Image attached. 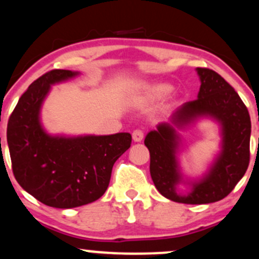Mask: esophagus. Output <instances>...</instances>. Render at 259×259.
<instances>
[{
    "label": "esophagus",
    "instance_id": "1",
    "mask_svg": "<svg viewBox=\"0 0 259 259\" xmlns=\"http://www.w3.org/2000/svg\"><path fill=\"white\" fill-rule=\"evenodd\" d=\"M143 139V132L142 130H135V132L133 133V140L134 142H141Z\"/></svg>",
    "mask_w": 259,
    "mask_h": 259
}]
</instances>
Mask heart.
<instances>
[{"instance_id":"obj_1","label":"heart","mask_w":259,"mask_h":259,"mask_svg":"<svg viewBox=\"0 0 259 259\" xmlns=\"http://www.w3.org/2000/svg\"><path fill=\"white\" fill-rule=\"evenodd\" d=\"M170 85L166 83H141L140 84V96L145 101H157L167 94Z\"/></svg>"}]
</instances>
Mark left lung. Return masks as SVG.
<instances>
[{
    "label": "left lung",
    "mask_w": 259,
    "mask_h": 259,
    "mask_svg": "<svg viewBox=\"0 0 259 259\" xmlns=\"http://www.w3.org/2000/svg\"><path fill=\"white\" fill-rule=\"evenodd\" d=\"M200 78L198 99L181 105L170 123H160L145 139L151 155L149 171L163 197L182 204H210L226 198L242 179L250 163L251 119L238 93L210 68H197ZM199 117H211L221 126V151L206 173L198 180H183L177 154L180 147L177 130ZM186 183L190 192L180 195L177 187Z\"/></svg>",
    "instance_id": "1"
}]
</instances>
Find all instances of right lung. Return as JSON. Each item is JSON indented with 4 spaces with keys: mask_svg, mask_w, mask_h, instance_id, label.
Returning a JSON list of instances; mask_svg holds the SVG:
<instances>
[{
    "mask_svg": "<svg viewBox=\"0 0 259 259\" xmlns=\"http://www.w3.org/2000/svg\"><path fill=\"white\" fill-rule=\"evenodd\" d=\"M79 72L53 70L36 79L11 114L7 142L15 180L45 205L71 208L104 195L112 167L132 145L129 133L113 135H51L40 123V108L52 85Z\"/></svg>",
    "mask_w": 259,
    "mask_h": 259,
    "instance_id": "1",
    "label": "right lung"
}]
</instances>
